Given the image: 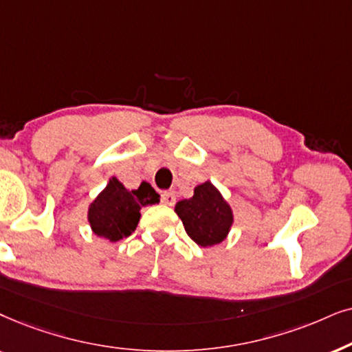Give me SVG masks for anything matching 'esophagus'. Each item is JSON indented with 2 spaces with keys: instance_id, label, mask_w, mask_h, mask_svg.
<instances>
[{
  "instance_id": "esophagus-1",
  "label": "esophagus",
  "mask_w": 352,
  "mask_h": 352,
  "mask_svg": "<svg viewBox=\"0 0 352 352\" xmlns=\"http://www.w3.org/2000/svg\"><path fill=\"white\" fill-rule=\"evenodd\" d=\"M175 193L173 191H164L161 195V203H164L166 206H173L175 204Z\"/></svg>"
}]
</instances>
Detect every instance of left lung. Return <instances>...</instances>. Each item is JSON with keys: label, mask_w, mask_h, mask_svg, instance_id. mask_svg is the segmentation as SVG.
<instances>
[{"label": "left lung", "mask_w": 352, "mask_h": 352, "mask_svg": "<svg viewBox=\"0 0 352 352\" xmlns=\"http://www.w3.org/2000/svg\"><path fill=\"white\" fill-rule=\"evenodd\" d=\"M175 212L191 240L204 248L222 243L233 223L232 208L210 182L196 186L193 198L179 201Z\"/></svg>", "instance_id": "obj_1"}]
</instances>
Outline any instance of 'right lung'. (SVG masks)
I'll use <instances>...</instances> for the list:
<instances>
[{"mask_svg":"<svg viewBox=\"0 0 352 352\" xmlns=\"http://www.w3.org/2000/svg\"><path fill=\"white\" fill-rule=\"evenodd\" d=\"M159 203V195L143 182L137 190H127L116 177L96 196L88 209V222L95 235L119 241L132 235L140 222V209Z\"/></svg>","mask_w":352,"mask_h":352,"instance_id":"1","label":"right lung"}]
</instances>
